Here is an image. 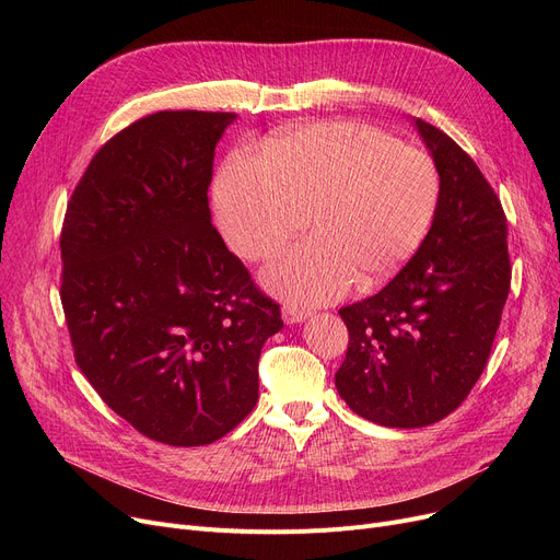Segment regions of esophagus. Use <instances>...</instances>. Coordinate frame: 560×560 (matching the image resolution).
Wrapping results in <instances>:
<instances>
[{
  "label": "esophagus",
  "instance_id": "obj_1",
  "mask_svg": "<svg viewBox=\"0 0 560 560\" xmlns=\"http://www.w3.org/2000/svg\"><path fill=\"white\" fill-rule=\"evenodd\" d=\"M281 315H283V322L285 325H295V322H302L311 315L308 308H300L298 304H283L281 308Z\"/></svg>",
  "mask_w": 560,
  "mask_h": 560
}]
</instances>
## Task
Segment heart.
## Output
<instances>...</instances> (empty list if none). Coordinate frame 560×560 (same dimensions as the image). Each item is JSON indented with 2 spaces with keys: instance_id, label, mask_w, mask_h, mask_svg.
I'll return each instance as SVG.
<instances>
[{
  "instance_id": "obj_1",
  "label": "heart",
  "mask_w": 560,
  "mask_h": 560,
  "mask_svg": "<svg viewBox=\"0 0 560 560\" xmlns=\"http://www.w3.org/2000/svg\"><path fill=\"white\" fill-rule=\"evenodd\" d=\"M440 203V172L418 147L357 122H319L272 138L265 161L233 152L215 184L218 220L249 260L272 258L292 235H315L265 272L279 295L319 304L359 279L374 285L413 256Z\"/></svg>"
}]
</instances>
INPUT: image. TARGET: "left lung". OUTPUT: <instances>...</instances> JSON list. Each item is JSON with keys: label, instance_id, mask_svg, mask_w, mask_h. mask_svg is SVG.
<instances>
[{"label": "left lung", "instance_id": "8db88e82", "mask_svg": "<svg viewBox=\"0 0 560 560\" xmlns=\"http://www.w3.org/2000/svg\"><path fill=\"white\" fill-rule=\"evenodd\" d=\"M440 172L433 224L397 277L342 306L347 354L338 395L393 429L440 422L479 381L511 290L509 226L477 163L438 127L416 120Z\"/></svg>", "mask_w": 560, "mask_h": 560}]
</instances>
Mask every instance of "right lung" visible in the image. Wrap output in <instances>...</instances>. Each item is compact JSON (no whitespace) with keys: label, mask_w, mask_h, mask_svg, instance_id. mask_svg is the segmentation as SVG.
Instances as JSON below:
<instances>
[{"label":"right lung","mask_w":560,"mask_h":560,"mask_svg":"<svg viewBox=\"0 0 560 560\" xmlns=\"http://www.w3.org/2000/svg\"><path fill=\"white\" fill-rule=\"evenodd\" d=\"M233 113L161 110L102 144L61 229V304L79 370L138 433L211 445L258 399L281 327L211 224L215 144Z\"/></svg>","instance_id":"right-lung-1"}]
</instances>
